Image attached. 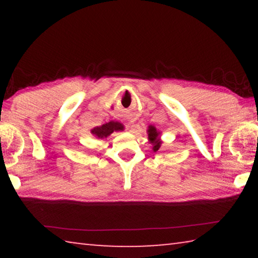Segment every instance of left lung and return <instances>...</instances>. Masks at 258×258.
I'll list each match as a JSON object with an SVG mask.
<instances>
[{"label": "left lung", "mask_w": 258, "mask_h": 258, "mask_svg": "<svg viewBox=\"0 0 258 258\" xmlns=\"http://www.w3.org/2000/svg\"><path fill=\"white\" fill-rule=\"evenodd\" d=\"M158 135L159 133L157 132V130L155 127H152V126H150L149 130H148V138H149L150 141L152 143H155L154 146V150H158L160 148V140L158 139Z\"/></svg>", "instance_id": "left-lung-1"}]
</instances>
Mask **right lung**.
<instances>
[{"mask_svg":"<svg viewBox=\"0 0 258 258\" xmlns=\"http://www.w3.org/2000/svg\"><path fill=\"white\" fill-rule=\"evenodd\" d=\"M123 128V125L120 123H117V121H109L107 124H103L102 126L93 128L92 133L99 139H103L107 138L108 135H110L112 132H115V131H121Z\"/></svg>","mask_w":258,"mask_h":258,"instance_id":"add662e5","label":"right lung"}]
</instances>
